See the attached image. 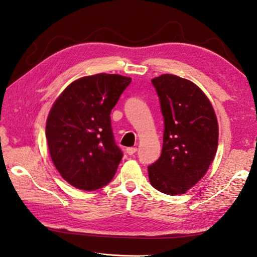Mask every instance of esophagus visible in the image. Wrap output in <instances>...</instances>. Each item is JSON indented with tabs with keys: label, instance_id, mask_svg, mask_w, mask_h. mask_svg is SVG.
Wrapping results in <instances>:
<instances>
[{
	"label": "esophagus",
	"instance_id": "1",
	"mask_svg": "<svg viewBox=\"0 0 257 257\" xmlns=\"http://www.w3.org/2000/svg\"><path fill=\"white\" fill-rule=\"evenodd\" d=\"M136 151H138V148H136V147H128V148H126V153L128 154V155H134V154L136 153Z\"/></svg>",
	"mask_w": 257,
	"mask_h": 257
}]
</instances>
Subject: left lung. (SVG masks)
Returning <instances> with one entry per match:
<instances>
[{"label": "left lung", "instance_id": "1", "mask_svg": "<svg viewBox=\"0 0 257 257\" xmlns=\"http://www.w3.org/2000/svg\"><path fill=\"white\" fill-rule=\"evenodd\" d=\"M152 83L164 116V141L161 157L148 166V178L158 191L182 195L213 162L218 121L207 95L193 82L166 73Z\"/></svg>", "mask_w": 257, "mask_h": 257}]
</instances>
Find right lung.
Returning <instances> with one entry per match:
<instances>
[{
    "instance_id": "right-lung-1",
    "label": "right lung",
    "mask_w": 257,
    "mask_h": 257,
    "mask_svg": "<svg viewBox=\"0 0 257 257\" xmlns=\"http://www.w3.org/2000/svg\"><path fill=\"white\" fill-rule=\"evenodd\" d=\"M132 79L88 76L73 81L51 107L46 123L50 157L62 178L92 191L112 180L123 153L114 141L111 111Z\"/></svg>"
}]
</instances>
